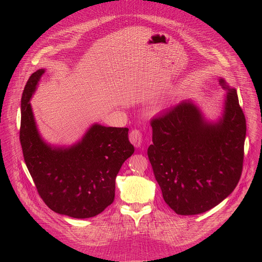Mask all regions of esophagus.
Wrapping results in <instances>:
<instances>
[{"label": "esophagus", "mask_w": 262, "mask_h": 262, "mask_svg": "<svg viewBox=\"0 0 262 262\" xmlns=\"http://www.w3.org/2000/svg\"><path fill=\"white\" fill-rule=\"evenodd\" d=\"M129 140L130 142L135 146V147H140L141 144H142V133L140 130H137V129H134L130 132L129 134Z\"/></svg>", "instance_id": "esophagus-1"}]
</instances>
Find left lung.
I'll return each mask as SVG.
<instances>
[{"mask_svg":"<svg viewBox=\"0 0 262 262\" xmlns=\"http://www.w3.org/2000/svg\"><path fill=\"white\" fill-rule=\"evenodd\" d=\"M228 90L223 118L205 121L183 101L153 117L148 158L165 203L182 216L198 215L220 204L237 186L243 168L246 119L235 89Z\"/></svg>","mask_w":262,"mask_h":262,"instance_id":"1","label":"left lung"}]
</instances>
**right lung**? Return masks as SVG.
Wrapping results in <instances>:
<instances>
[{"instance_id":"add662e5","label":"right lung","mask_w":262,"mask_h":262,"mask_svg":"<svg viewBox=\"0 0 262 262\" xmlns=\"http://www.w3.org/2000/svg\"><path fill=\"white\" fill-rule=\"evenodd\" d=\"M44 70L29 77L21 99L20 142L38 193L55 213L76 219L92 218L110 206L115 180L134 152L128 128L94 125L70 148H53L38 134L30 98Z\"/></svg>"}]
</instances>
